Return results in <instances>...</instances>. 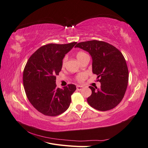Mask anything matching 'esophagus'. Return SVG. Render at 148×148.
Wrapping results in <instances>:
<instances>
[{
  "label": "esophagus",
  "instance_id": "34e87169",
  "mask_svg": "<svg viewBox=\"0 0 148 148\" xmlns=\"http://www.w3.org/2000/svg\"><path fill=\"white\" fill-rule=\"evenodd\" d=\"M83 88V86H79V85H77V89L78 91H81Z\"/></svg>",
  "mask_w": 148,
  "mask_h": 148
}]
</instances>
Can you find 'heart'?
<instances>
[{"label": "heart", "mask_w": 148, "mask_h": 148, "mask_svg": "<svg viewBox=\"0 0 148 148\" xmlns=\"http://www.w3.org/2000/svg\"><path fill=\"white\" fill-rule=\"evenodd\" d=\"M86 53H85L84 52H78V53H77V59H78H78H81V58H82L83 56H86ZM66 60H67V56H65V57L64 58L63 62H62V65H63V66L65 65V63H66ZM85 78H86V75H85L84 73L79 74V75L77 76V80H78V81H79V82H82V81H83V80H84Z\"/></svg>", "instance_id": "b5f03b06"}]
</instances>
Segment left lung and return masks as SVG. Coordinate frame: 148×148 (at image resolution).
<instances>
[{
    "instance_id": "obj_1",
    "label": "left lung",
    "mask_w": 148,
    "mask_h": 148,
    "mask_svg": "<svg viewBox=\"0 0 148 148\" xmlns=\"http://www.w3.org/2000/svg\"><path fill=\"white\" fill-rule=\"evenodd\" d=\"M75 47L90 54L92 73L100 78L99 88L89 86L92 94L88 103L101 111L114 108L122 100L128 82V67L122 52L109 43L96 40L79 42Z\"/></svg>"
}]
</instances>
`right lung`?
I'll list each match as a JSON object with an SVG mask.
<instances>
[{
    "mask_svg": "<svg viewBox=\"0 0 148 148\" xmlns=\"http://www.w3.org/2000/svg\"><path fill=\"white\" fill-rule=\"evenodd\" d=\"M76 42L49 44L38 49L28 59L23 71V82L29 101L39 112L56 116L69 108L75 84L56 87V75L62 70V60Z\"/></svg>",
    "mask_w": 148,
    "mask_h": 148,
    "instance_id": "1",
    "label": "right lung"
}]
</instances>
